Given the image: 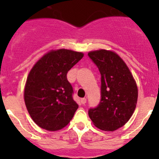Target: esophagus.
<instances>
[{
  "label": "esophagus",
  "mask_w": 159,
  "mask_h": 159,
  "mask_svg": "<svg viewBox=\"0 0 159 159\" xmlns=\"http://www.w3.org/2000/svg\"><path fill=\"white\" fill-rule=\"evenodd\" d=\"M81 102H82V104H85L87 102V99L86 98H83V99H80Z\"/></svg>",
  "instance_id": "34e87169"
}]
</instances>
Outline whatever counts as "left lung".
I'll return each mask as SVG.
<instances>
[{
    "label": "left lung",
    "mask_w": 159,
    "mask_h": 159,
    "mask_svg": "<svg viewBox=\"0 0 159 159\" xmlns=\"http://www.w3.org/2000/svg\"><path fill=\"white\" fill-rule=\"evenodd\" d=\"M101 74V101L88 111L97 128L114 131L124 126L135 110L138 87L123 59L111 50L99 49L88 52Z\"/></svg>",
    "instance_id": "obj_1"
}]
</instances>
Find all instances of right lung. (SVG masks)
<instances>
[{"mask_svg": "<svg viewBox=\"0 0 159 159\" xmlns=\"http://www.w3.org/2000/svg\"><path fill=\"white\" fill-rule=\"evenodd\" d=\"M84 53L57 49L45 53L29 71L24 90L25 106L37 126L49 131L65 127L79 106L67 73Z\"/></svg>", "mask_w": 159, "mask_h": 159, "instance_id": "obj_1", "label": "right lung"}]
</instances>
